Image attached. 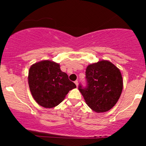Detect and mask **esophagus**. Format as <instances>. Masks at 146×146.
Listing matches in <instances>:
<instances>
[{"instance_id": "34e87169", "label": "esophagus", "mask_w": 146, "mask_h": 146, "mask_svg": "<svg viewBox=\"0 0 146 146\" xmlns=\"http://www.w3.org/2000/svg\"><path fill=\"white\" fill-rule=\"evenodd\" d=\"M75 85H76L77 86H78V80H76V81H75Z\"/></svg>"}]
</instances>
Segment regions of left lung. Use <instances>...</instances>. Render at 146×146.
I'll list each match as a JSON object with an SVG mask.
<instances>
[{"label":"left lung","instance_id":"obj_1","mask_svg":"<svg viewBox=\"0 0 146 146\" xmlns=\"http://www.w3.org/2000/svg\"><path fill=\"white\" fill-rule=\"evenodd\" d=\"M87 85H79L86 104L93 111L104 113L116 104L123 89L119 69L109 61L91 64L86 69Z\"/></svg>","mask_w":146,"mask_h":146}]
</instances>
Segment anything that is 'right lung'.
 <instances>
[{
	"label": "right lung",
	"mask_w": 146,
	"mask_h": 146,
	"mask_svg": "<svg viewBox=\"0 0 146 146\" xmlns=\"http://www.w3.org/2000/svg\"><path fill=\"white\" fill-rule=\"evenodd\" d=\"M28 82L33 98L44 108H53L63 101L69 90L76 88L60 64L49 60L33 64L29 68Z\"/></svg>",
	"instance_id": "right-lung-1"
}]
</instances>
